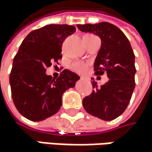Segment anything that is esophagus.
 <instances>
[{"label":"esophagus","mask_w":152,"mask_h":152,"mask_svg":"<svg viewBox=\"0 0 152 152\" xmlns=\"http://www.w3.org/2000/svg\"><path fill=\"white\" fill-rule=\"evenodd\" d=\"M81 78H85V77H81Z\"/></svg>","instance_id":"esophagus-1"}]
</instances>
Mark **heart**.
Segmentation results:
<instances>
[{
  "instance_id": "1",
  "label": "heart",
  "mask_w": 152,
  "mask_h": 152,
  "mask_svg": "<svg viewBox=\"0 0 152 152\" xmlns=\"http://www.w3.org/2000/svg\"><path fill=\"white\" fill-rule=\"evenodd\" d=\"M72 68L77 73L85 74L88 70V64L83 63V62H75V63L72 64Z\"/></svg>"
}]
</instances>
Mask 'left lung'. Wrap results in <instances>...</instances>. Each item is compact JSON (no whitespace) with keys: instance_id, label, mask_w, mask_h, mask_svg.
Returning a JSON list of instances; mask_svg holds the SVG:
<instances>
[{"instance_id":"1","label":"left lung","mask_w":152,"mask_h":152,"mask_svg":"<svg viewBox=\"0 0 152 152\" xmlns=\"http://www.w3.org/2000/svg\"><path fill=\"white\" fill-rule=\"evenodd\" d=\"M83 32L97 35L102 41L95 58L94 75L109 78L101 87L92 79L93 92L83 99L85 110L99 119L112 121L127 108L135 87L134 53L124 32L109 22L77 25Z\"/></svg>"}]
</instances>
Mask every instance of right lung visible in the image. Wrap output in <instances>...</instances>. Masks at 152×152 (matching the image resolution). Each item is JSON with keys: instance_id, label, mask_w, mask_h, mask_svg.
<instances>
[{"instance_id": "add662e5", "label": "right lung", "mask_w": 152, "mask_h": 152, "mask_svg": "<svg viewBox=\"0 0 152 152\" xmlns=\"http://www.w3.org/2000/svg\"><path fill=\"white\" fill-rule=\"evenodd\" d=\"M75 32V27L50 24L35 29L24 39L13 58L10 85L15 107L32 122H39L57 113L63 93L74 87L80 77L64 69L58 78L46 74L52 64L62 58L64 40Z\"/></svg>"}]
</instances>
